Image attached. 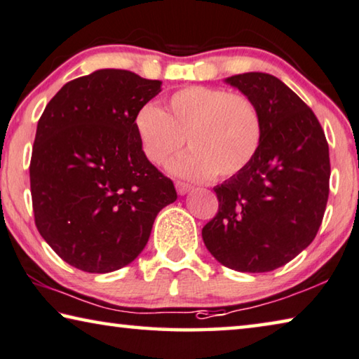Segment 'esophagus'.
<instances>
[{
  "mask_svg": "<svg viewBox=\"0 0 359 359\" xmlns=\"http://www.w3.org/2000/svg\"><path fill=\"white\" fill-rule=\"evenodd\" d=\"M175 189H177L179 195H187L191 190V185L185 184V182H175Z\"/></svg>",
  "mask_w": 359,
  "mask_h": 359,
  "instance_id": "1",
  "label": "esophagus"
}]
</instances>
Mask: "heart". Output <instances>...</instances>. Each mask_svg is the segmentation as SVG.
Masks as SVG:
<instances>
[{
	"mask_svg": "<svg viewBox=\"0 0 359 359\" xmlns=\"http://www.w3.org/2000/svg\"><path fill=\"white\" fill-rule=\"evenodd\" d=\"M134 126L145 156L164 164L187 140L190 151L170 163V172L191 180L231 177L248 166L262 139L257 108L240 94L220 88L187 86L175 90L164 110L140 108Z\"/></svg>",
	"mask_w": 359,
	"mask_h": 359,
	"instance_id": "heart-1",
	"label": "heart"
}]
</instances>
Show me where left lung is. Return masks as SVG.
Instances as JSON below:
<instances>
[{
  "label": "left lung",
  "instance_id": "left-lung-1",
  "mask_svg": "<svg viewBox=\"0 0 359 359\" xmlns=\"http://www.w3.org/2000/svg\"><path fill=\"white\" fill-rule=\"evenodd\" d=\"M257 108L262 139L241 172L214 187L219 212L203 241L231 270L280 269L315 240L329 196V147L305 102L269 73L225 78Z\"/></svg>",
  "mask_w": 359,
  "mask_h": 359
}]
</instances>
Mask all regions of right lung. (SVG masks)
<instances>
[{
    "instance_id": "1",
    "label": "right lung",
    "mask_w": 359,
    "mask_h": 359,
    "mask_svg": "<svg viewBox=\"0 0 359 359\" xmlns=\"http://www.w3.org/2000/svg\"><path fill=\"white\" fill-rule=\"evenodd\" d=\"M161 84L102 68L67 83L39 118L30 163L35 224L78 270L110 273L129 265L149 243L159 210L177 200L134 126Z\"/></svg>"
}]
</instances>
